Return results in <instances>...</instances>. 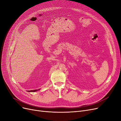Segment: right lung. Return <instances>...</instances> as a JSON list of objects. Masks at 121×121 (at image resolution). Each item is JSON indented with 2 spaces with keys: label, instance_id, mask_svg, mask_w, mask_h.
<instances>
[{
  "label": "right lung",
  "instance_id": "right-lung-1",
  "mask_svg": "<svg viewBox=\"0 0 121 121\" xmlns=\"http://www.w3.org/2000/svg\"><path fill=\"white\" fill-rule=\"evenodd\" d=\"M39 90H33V91H28V92H35V91H38Z\"/></svg>",
  "mask_w": 121,
  "mask_h": 121
}]
</instances>
